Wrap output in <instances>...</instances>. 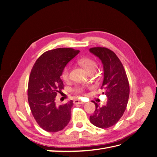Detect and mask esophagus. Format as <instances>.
<instances>
[{
  "instance_id": "esophagus-1",
  "label": "esophagus",
  "mask_w": 157,
  "mask_h": 157,
  "mask_svg": "<svg viewBox=\"0 0 157 157\" xmlns=\"http://www.w3.org/2000/svg\"><path fill=\"white\" fill-rule=\"evenodd\" d=\"M85 103L84 101H82L80 100H78V99H76V100L74 101V104L77 105V104H84Z\"/></svg>"
}]
</instances>
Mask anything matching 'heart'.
I'll use <instances>...</instances> for the list:
<instances>
[{
    "instance_id": "obj_1",
    "label": "heart",
    "mask_w": 157,
    "mask_h": 157,
    "mask_svg": "<svg viewBox=\"0 0 157 157\" xmlns=\"http://www.w3.org/2000/svg\"><path fill=\"white\" fill-rule=\"evenodd\" d=\"M78 63L80 66L85 69L88 73H94L96 71L97 68V63L96 61L93 60L92 59H90L88 58H84L80 59L78 60ZM61 77L64 81L67 82L69 80V67L68 66L66 67L63 69L62 72L61 74ZM84 87H77L75 89V91L76 93L80 94L83 92Z\"/></svg>"
}]
</instances>
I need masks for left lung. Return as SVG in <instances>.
<instances>
[{"label":"left lung","mask_w":157,"mask_h":157,"mask_svg":"<svg viewBox=\"0 0 157 157\" xmlns=\"http://www.w3.org/2000/svg\"><path fill=\"white\" fill-rule=\"evenodd\" d=\"M90 52L98 57L103 65L104 77L101 88L107 97L105 105H96L90 121L98 128H107L115 125L124 114L130 94V86L124 67L113 51L104 47H94Z\"/></svg>","instance_id":"obj_1"}]
</instances>
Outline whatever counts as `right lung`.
Masks as SVG:
<instances>
[{
	"mask_svg": "<svg viewBox=\"0 0 157 157\" xmlns=\"http://www.w3.org/2000/svg\"><path fill=\"white\" fill-rule=\"evenodd\" d=\"M73 48H59L42 54L31 69L28 84V101L33 116L44 130L56 132L63 130L70 121L71 100L57 106V94L64 88L61 72L79 53Z\"/></svg>",
	"mask_w": 157,
	"mask_h": 157,
	"instance_id": "add662e5",
	"label": "right lung"
}]
</instances>
